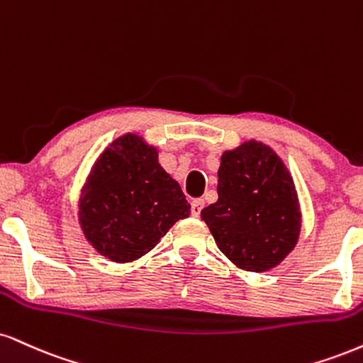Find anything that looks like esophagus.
Wrapping results in <instances>:
<instances>
[{
	"instance_id": "obj_1",
	"label": "esophagus",
	"mask_w": 363,
	"mask_h": 363,
	"mask_svg": "<svg viewBox=\"0 0 363 363\" xmlns=\"http://www.w3.org/2000/svg\"><path fill=\"white\" fill-rule=\"evenodd\" d=\"M203 206H204L203 199H193V203H191V213H193V216H199Z\"/></svg>"
}]
</instances>
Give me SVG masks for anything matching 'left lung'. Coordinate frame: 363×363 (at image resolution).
I'll use <instances>...</instances> for the list:
<instances>
[{"label":"left lung","instance_id":"8db88e82","mask_svg":"<svg viewBox=\"0 0 363 363\" xmlns=\"http://www.w3.org/2000/svg\"><path fill=\"white\" fill-rule=\"evenodd\" d=\"M218 248L238 269L265 272L294 250L301 208L289 169L265 143L247 140L225 150L218 201L201 211Z\"/></svg>","mask_w":363,"mask_h":363}]
</instances>
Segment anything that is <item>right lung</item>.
<instances>
[{
    "label": "right lung",
    "mask_w": 363,
    "mask_h": 363,
    "mask_svg": "<svg viewBox=\"0 0 363 363\" xmlns=\"http://www.w3.org/2000/svg\"><path fill=\"white\" fill-rule=\"evenodd\" d=\"M191 206L159 152L142 135L125 133L98 157L81 189L77 218L87 242L116 264L138 260Z\"/></svg>",
    "instance_id": "obj_1"
}]
</instances>
